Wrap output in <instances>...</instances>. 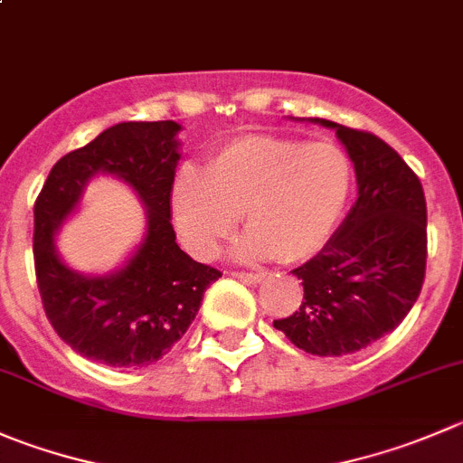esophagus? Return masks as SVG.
<instances>
[{"mask_svg":"<svg viewBox=\"0 0 463 463\" xmlns=\"http://www.w3.org/2000/svg\"><path fill=\"white\" fill-rule=\"evenodd\" d=\"M231 276L237 278V280L250 282V285H255V282L264 280V273H253V271H232Z\"/></svg>","mask_w":463,"mask_h":463,"instance_id":"34e87169","label":"esophagus"}]
</instances>
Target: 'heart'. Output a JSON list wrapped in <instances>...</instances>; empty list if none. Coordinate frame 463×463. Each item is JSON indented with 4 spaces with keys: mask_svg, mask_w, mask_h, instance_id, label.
Wrapping results in <instances>:
<instances>
[{
    "mask_svg": "<svg viewBox=\"0 0 463 463\" xmlns=\"http://www.w3.org/2000/svg\"><path fill=\"white\" fill-rule=\"evenodd\" d=\"M351 183V160L332 142L244 136L219 146L205 172L176 174L172 213L199 258H210L244 213L249 232L235 244L237 258L300 262L327 244Z\"/></svg>",
    "mask_w": 463,
    "mask_h": 463,
    "instance_id": "heart-1",
    "label": "heart"
}]
</instances>
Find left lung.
I'll return each instance as SVG.
<instances>
[{
	"label": "left lung",
	"instance_id": "obj_1",
	"mask_svg": "<svg viewBox=\"0 0 463 463\" xmlns=\"http://www.w3.org/2000/svg\"><path fill=\"white\" fill-rule=\"evenodd\" d=\"M335 128L355 165L357 201L332 240L303 267V303L273 321L287 339L318 357L362 351L396 330L425 280L428 208L410 165L369 131Z\"/></svg>",
	"mask_w": 463,
	"mask_h": 463
}]
</instances>
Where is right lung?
I'll use <instances>...</instances> for the list:
<instances>
[{"mask_svg":"<svg viewBox=\"0 0 463 463\" xmlns=\"http://www.w3.org/2000/svg\"><path fill=\"white\" fill-rule=\"evenodd\" d=\"M172 122H122L62 156L33 205V258L44 314L71 351L108 366H146L187 332L205 289L222 271L176 244L172 185L176 133ZM97 173L128 182L147 208V235L132 260L108 277H83L60 260L52 235Z\"/></svg>","mask_w":463,"mask_h":463,"instance_id":"1","label":"right lung"}]
</instances>
